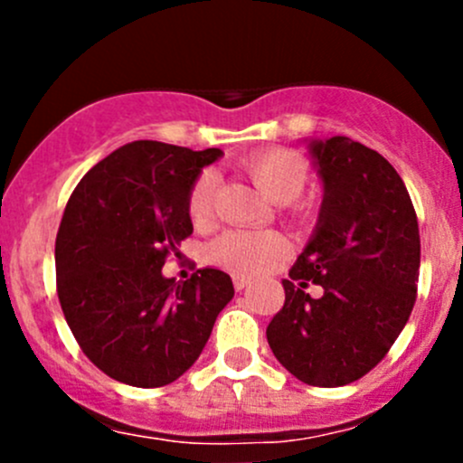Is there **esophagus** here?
Instances as JSON below:
<instances>
[{
	"label": "esophagus",
	"mask_w": 463,
	"mask_h": 463,
	"mask_svg": "<svg viewBox=\"0 0 463 463\" xmlns=\"http://www.w3.org/2000/svg\"><path fill=\"white\" fill-rule=\"evenodd\" d=\"M232 284H235L237 291H241L244 287H249L250 278H246V275H232Z\"/></svg>",
	"instance_id": "esophagus-1"
}]
</instances>
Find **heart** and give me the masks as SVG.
Wrapping results in <instances>:
<instances>
[{"label": "heart", "mask_w": 463, "mask_h": 463, "mask_svg": "<svg viewBox=\"0 0 463 463\" xmlns=\"http://www.w3.org/2000/svg\"><path fill=\"white\" fill-rule=\"evenodd\" d=\"M246 172L258 190L273 203H291L305 190L309 170L293 152L269 149L246 161ZM217 175L205 170L190 190L188 210L194 222H205L213 213ZM287 253V241L275 232H228L210 246V260L237 273H260Z\"/></svg>", "instance_id": "b5f03b06"}]
</instances>
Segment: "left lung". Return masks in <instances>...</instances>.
Instances as JSON below:
<instances>
[{
    "instance_id": "1",
    "label": "left lung",
    "mask_w": 463,
    "mask_h": 463,
    "mask_svg": "<svg viewBox=\"0 0 463 463\" xmlns=\"http://www.w3.org/2000/svg\"><path fill=\"white\" fill-rule=\"evenodd\" d=\"M307 147L322 181L318 223L282 279L284 307L266 338L298 381L340 387L376 367L403 331L421 241L403 179L376 149L347 137L307 138Z\"/></svg>"
}]
</instances>
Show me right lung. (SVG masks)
<instances>
[{
	"label": "right lung",
	"mask_w": 463,
	"mask_h": 463,
	"mask_svg": "<svg viewBox=\"0 0 463 463\" xmlns=\"http://www.w3.org/2000/svg\"><path fill=\"white\" fill-rule=\"evenodd\" d=\"M222 149L134 141L91 167L73 190L58 240V298L89 361L134 387H161L194 365L231 275L199 269L185 282L161 273L193 232L188 199Z\"/></svg>",
	"instance_id": "right-lung-1"
}]
</instances>
